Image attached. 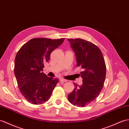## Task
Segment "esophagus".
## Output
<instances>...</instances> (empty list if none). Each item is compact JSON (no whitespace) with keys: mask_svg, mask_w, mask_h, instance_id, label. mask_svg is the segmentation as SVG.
Wrapping results in <instances>:
<instances>
[{"mask_svg":"<svg viewBox=\"0 0 129 129\" xmlns=\"http://www.w3.org/2000/svg\"><path fill=\"white\" fill-rule=\"evenodd\" d=\"M59 80H60V81H63V82H67V80H65V79H63V78H62V77H60V78H59Z\"/></svg>","mask_w":129,"mask_h":129,"instance_id":"obj_1","label":"esophagus"}]
</instances>
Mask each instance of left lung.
Listing matches in <instances>:
<instances>
[{
  "label": "left lung",
  "mask_w": 129,
  "mask_h": 129,
  "mask_svg": "<svg viewBox=\"0 0 129 129\" xmlns=\"http://www.w3.org/2000/svg\"><path fill=\"white\" fill-rule=\"evenodd\" d=\"M75 54L77 67L83 71L80 73L82 84L75 86L68 95V100L74 106L84 107L93 101L103 87L106 75V66L100 49L89 41L81 38L68 39Z\"/></svg>",
  "instance_id": "obj_1"
}]
</instances>
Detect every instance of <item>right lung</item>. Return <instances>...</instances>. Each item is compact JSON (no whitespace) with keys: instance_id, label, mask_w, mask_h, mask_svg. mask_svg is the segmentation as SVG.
Returning <instances> with one entry per match:
<instances>
[{"instance_id":"right-lung-1","label":"right lung","mask_w":129,"mask_h":129,"mask_svg":"<svg viewBox=\"0 0 129 129\" xmlns=\"http://www.w3.org/2000/svg\"><path fill=\"white\" fill-rule=\"evenodd\" d=\"M64 41V38H33L17 52L14 73L20 91L28 102L43 104L50 98L59 80L43 73L44 64L49 60L52 51Z\"/></svg>"}]
</instances>
